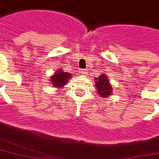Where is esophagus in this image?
I'll return each mask as SVG.
<instances>
[{"label":"esophagus","mask_w":159,"mask_h":159,"mask_svg":"<svg viewBox=\"0 0 159 159\" xmlns=\"http://www.w3.org/2000/svg\"><path fill=\"white\" fill-rule=\"evenodd\" d=\"M87 73H88V71H87V70H83V69H82V71H81V74L86 75V74H87Z\"/></svg>","instance_id":"esophagus-1"}]
</instances>
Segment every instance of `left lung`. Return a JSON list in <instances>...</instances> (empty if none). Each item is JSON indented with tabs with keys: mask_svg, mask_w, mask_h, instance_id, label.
Listing matches in <instances>:
<instances>
[{
	"mask_svg": "<svg viewBox=\"0 0 159 159\" xmlns=\"http://www.w3.org/2000/svg\"><path fill=\"white\" fill-rule=\"evenodd\" d=\"M95 83L98 93L99 96H101V98H106L112 94V86L106 75L102 74L101 76H99V77H97Z\"/></svg>",
	"mask_w": 159,
	"mask_h": 159,
	"instance_id": "1",
	"label": "left lung"
}]
</instances>
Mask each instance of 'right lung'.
Listing matches in <instances>:
<instances>
[{"label":"right lung","mask_w":159,"mask_h":159,"mask_svg":"<svg viewBox=\"0 0 159 159\" xmlns=\"http://www.w3.org/2000/svg\"><path fill=\"white\" fill-rule=\"evenodd\" d=\"M71 77V73L65 72L61 69H58L56 73H54L52 77H51V82L55 88H61L68 82L69 79Z\"/></svg>","instance_id":"right-lung-1"}]
</instances>
